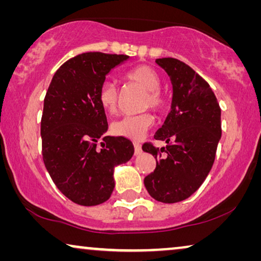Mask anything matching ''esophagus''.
I'll use <instances>...</instances> for the list:
<instances>
[{
  "mask_svg": "<svg viewBox=\"0 0 261 261\" xmlns=\"http://www.w3.org/2000/svg\"><path fill=\"white\" fill-rule=\"evenodd\" d=\"M133 145H134V153H135V154H137V155L140 154V153H141V145L137 141L133 142Z\"/></svg>",
  "mask_w": 261,
  "mask_h": 261,
  "instance_id": "obj_1",
  "label": "esophagus"
}]
</instances>
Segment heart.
Returning a JSON list of instances; mask_svg holds the SVG:
<instances>
[{"mask_svg": "<svg viewBox=\"0 0 261 261\" xmlns=\"http://www.w3.org/2000/svg\"><path fill=\"white\" fill-rule=\"evenodd\" d=\"M126 80L144 89L146 96L142 107L151 108L155 113H163L167 106V99L160 90L163 84L158 71L149 65H139L124 74ZM98 103L108 114H114L119 106V89L112 81L103 82L98 91ZM153 124V116L148 113L139 115H127L112 123V132L119 137L138 140Z\"/></svg>", "mask_w": 261, "mask_h": 261, "instance_id": "heart-1", "label": "heart"}]
</instances>
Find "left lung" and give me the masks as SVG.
Masks as SVG:
<instances>
[{"label": "left lung", "mask_w": 261, "mask_h": 261, "mask_svg": "<svg viewBox=\"0 0 261 261\" xmlns=\"http://www.w3.org/2000/svg\"><path fill=\"white\" fill-rule=\"evenodd\" d=\"M155 62L170 76L173 96L171 112L154 135L167 146L142 145L156 160L144 183L156 201L176 203L190 197L212 170L222 132L221 108L208 82L187 64L176 58Z\"/></svg>", "instance_id": "obj_1"}]
</instances>
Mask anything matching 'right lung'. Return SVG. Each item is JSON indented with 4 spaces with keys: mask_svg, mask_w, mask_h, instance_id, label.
Masks as SVG:
<instances>
[{
    "mask_svg": "<svg viewBox=\"0 0 261 261\" xmlns=\"http://www.w3.org/2000/svg\"><path fill=\"white\" fill-rule=\"evenodd\" d=\"M127 59L124 55L82 53L56 71L46 92L40 129L42 159L56 187L80 205H97L109 199L115 187L114 169L134 153L127 138L103 137L108 122L98 103L106 76Z\"/></svg>",
    "mask_w": 261,
    "mask_h": 261,
    "instance_id": "add662e5",
    "label": "right lung"
}]
</instances>
